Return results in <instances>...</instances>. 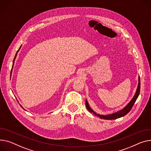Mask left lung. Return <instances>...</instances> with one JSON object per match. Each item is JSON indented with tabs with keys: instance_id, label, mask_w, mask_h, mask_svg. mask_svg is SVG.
<instances>
[{
	"instance_id": "1",
	"label": "left lung",
	"mask_w": 151,
	"mask_h": 151,
	"mask_svg": "<svg viewBox=\"0 0 151 151\" xmlns=\"http://www.w3.org/2000/svg\"><path fill=\"white\" fill-rule=\"evenodd\" d=\"M139 91H140V79H139V76L138 77V87L137 88L136 90V92L135 94L134 95V96L133 97V98L132 99L131 101H130L128 104L124 107L122 110H119L118 112H115L113 113L112 114H109L107 115H99V114H97L96 112H95L93 110L91 109V107H90L87 99L86 100V106L87 109V110L90 113H93L95 115L98 116V117H99L101 119H117L119 118H121L122 116H124V115H126V114H127L129 112L130 110L132 109L134 103H135L136 100L137 99V98L138 97V95L139 94Z\"/></svg>"
}]
</instances>
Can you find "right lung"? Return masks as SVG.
<instances>
[{
	"label": "right lung",
	"mask_w": 151,
	"mask_h": 151,
	"mask_svg": "<svg viewBox=\"0 0 151 151\" xmlns=\"http://www.w3.org/2000/svg\"><path fill=\"white\" fill-rule=\"evenodd\" d=\"M21 47H22V45H21V47H19V50H17V53H16V55H15V57H14V61H13V66H12V68H13V65H14V60H15V59H16V56H17V52H19V50H20V48H21ZM20 106H21V105H20ZM21 107H22V106H21ZM22 108H23V107H22ZM23 109H24V108H23Z\"/></svg>",
	"instance_id": "right-lung-1"
}]
</instances>
